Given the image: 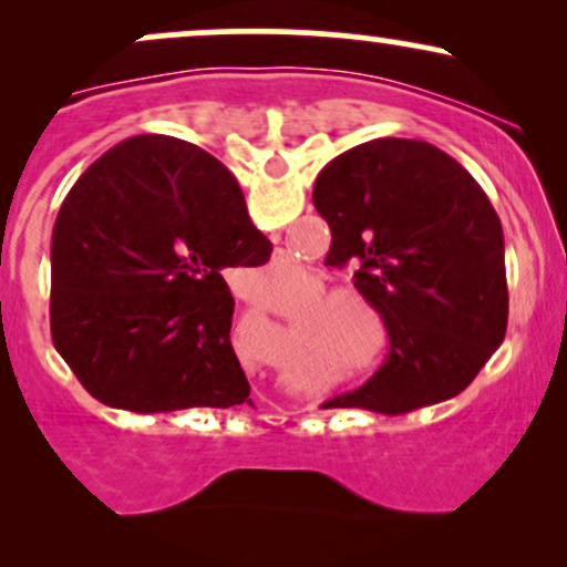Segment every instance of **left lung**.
Returning a JSON list of instances; mask_svg holds the SVG:
<instances>
[{
    "mask_svg": "<svg viewBox=\"0 0 567 567\" xmlns=\"http://www.w3.org/2000/svg\"><path fill=\"white\" fill-rule=\"evenodd\" d=\"M311 199L333 231L324 264L357 266L389 333L383 365L322 408L402 415L464 392L509 317L504 234L477 181L432 143L375 138L328 162Z\"/></svg>",
    "mask_w": 567,
    "mask_h": 567,
    "instance_id": "1",
    "label": "left lung"
}]
</instances>
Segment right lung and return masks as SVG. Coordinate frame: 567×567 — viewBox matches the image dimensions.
<instances>
[{
	"label": "right lung",
	"instance_id": "1",
	"mask_svg": "<svg viewBox=\"0 0 567 567\" xmlns=\"http://www.w3.org/2000/svg\"><path fill=\"white\" fill-rule=\"evenodd\" d=\"M269 256L213 154L171 135L122 141L80 175L55 218V349L109 408L250 405L224 271Z\"/></svg>",
	"mask_w": 567,
	"mask_h": 567
}]
</instances>
